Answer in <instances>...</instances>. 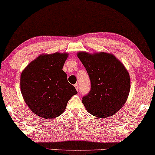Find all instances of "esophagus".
<instances>
[{
	"label": "esophagus",
	"mask_w": 155,
	"mask_h": 155,
	"mask_svg": "<svg viewBox=\"0 0 155 155\" xmlns=\"http://www.w3.org/2000/svg\"><path fill=\"white\" fill-rule=\"evenodd\" d=\"M75 89H76V90H77L78 91H79V84H75Z\"/></svg>",
	"instance_id": "esophagus-1"
}]
</instances>
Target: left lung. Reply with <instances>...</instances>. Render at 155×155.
Segmentation results:
<instances>
[{"label":"left lung","mask_w":155,"mask_h":155,"mask_svg":"<svg viewBox=\"0 0 155 155\" xmlns=\"http://www.w3.org/2000/svg\"><path fill=\"white\" fill-rule=\"evenodd\" d=\"M78 58L91 80V91L82 97L85 108L92 115L105 118L122 108L130 91L127 70L113 54L81 51Z\"/></svg>","instance_id":"left-lung-1"}]
</instances>
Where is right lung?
<instances>
[{
    "label": "right lung",
    "instance_id": "right-lung-1",
    "mask_svg": "<svg viewBox=\"0 0 155 155\" xmlns=\"http://www.w3.org/2000/svg\"><path fill=\"white\" fill-rule=\"evenodd\" d=\"M66 53L42 54L31 61L21 74V91L26 104L39 117L60 116L71 97L77 94L62 70Z\"/></svg>",
    "mask_w": 155,
    "mask_h": 155
}]
</instances>
